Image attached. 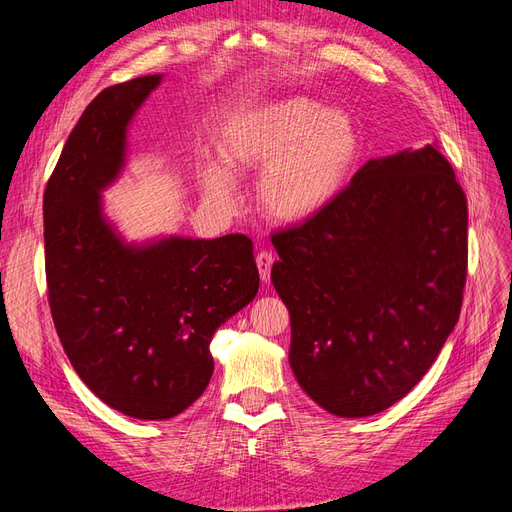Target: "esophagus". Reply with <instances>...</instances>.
Segmentation results:
<instances>
[{
  "label": "esophagus",
  "instance_id": "1",
  "mask_svg": "<svg viewBox=\"0 0 512 512\" xmlns=\"http://www.w3.org/2000/svg\"><path fill=\"white\" fill-rule=\"evenodd\" d=\"M273 260H275V258H273L271 252H260V254L256 256V267H258V273H260V280H262V282H269Z\"/></svg>",
  "mask_w": 512,
  "mask_h": 512
}]
</instances>
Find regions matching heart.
I'll list each match as a JSON object with an SVG mask.
<instances>
[{
    "label": "heart",
    "mask_w": 512,
    "mask_h": 512,
    "mask_svg": "<svg viewBox=\"0 0 512 512\" xmlns=\"http://www.w3.org/2000/svg\"><path fill=\"white\" fill-rule=\"evenodd\" d=\"M218 158L196 166L203 198L230 211L235 175L256 173L258 200L271 220L301 224L342 194L361 156L354 119L305 96L273 98L232 113L215 138Z\"/></svg>",
    "instance_id": "obj_1"
}]
</instances>
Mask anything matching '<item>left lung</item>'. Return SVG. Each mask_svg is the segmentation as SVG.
<instances>
[{
  "instance_id": "left-lung-1",
  "label": "left lung",
  "mask_w": 512,
  "mask_h": 512,
  "mask_svg": "<svg viewBox=\"0 0 512 512\" xmlns=\"http://www.w3.org/2000/svg\"><path fill=\"white\" fill-rule=\"evenodd\" d=\"M271 241L301 389L344 418L406 397L453 333L466 284V194L438 147L369 160L327 209Z\"/></svg>"
}]
</instances>
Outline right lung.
<instances>
[{
  "label": "right lung",
  "instance_id": "add662e5",
  "mask_svg": "<svg viewBox=\"0 0 512 512\" xmlns=\"http://www.w3.org/2000/svg\"><path fill=\"white\" fill-rule=\"evenodd\" d=\"M164 74L104 89L70 132L44 192V258L59 342L106 406L143 421L190 408L213 376L211 337L254 301L252 239L128 241L104 192L128 164V130Z\"/></svg>",
  "mask_w": 512,
  "mask_h": 512
}]
</instances>
